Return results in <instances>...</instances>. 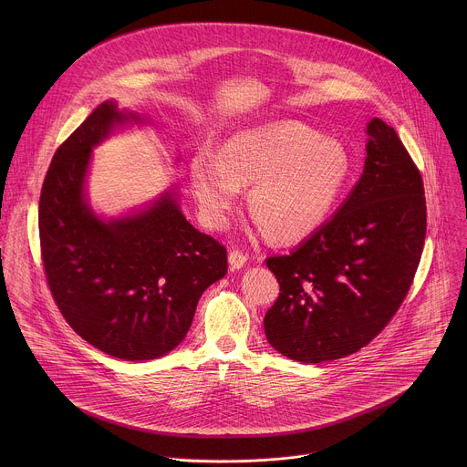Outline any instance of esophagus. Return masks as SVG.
I'll return each instance as SVG.
<instances>
[{
	"label": "esophagus",
	"mask_w": 467,
	"mask_h": 467,
	"mask_svg": "<svg viewBox=\"0 0 467 467\" xmlns=\"http://www.w3.org/2000/svg\"><path fill=\"white\" fill-rule=\"evenodd\" d=\"M228 261H230V266L234 267V269H239V267H243L246 265L248 255H246L244 252H241V250H232V252L228 254Z\"/></svg>",
	"instance_id": "1"
}]
</instances>
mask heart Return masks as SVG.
<instances>
[{
    "mask_svg": "<svg viewBox=\"0 0 467 467\" xmlns=\"http://www.w3.org/2000/svg\"><path fill=\"white\" fill-rule=\"evenodd\" d=\"M348 174L341 141L291 120L234 134L221 154L202 147L191 161V183L210 226H224L243 187L254 182L250 212L278 241L320 228Z\"/></svg>",
    "mask_w": 467,
    "mask_h": 467,
    "instance_id": "heart-1",
    "label": "heart"
}]
</instances>
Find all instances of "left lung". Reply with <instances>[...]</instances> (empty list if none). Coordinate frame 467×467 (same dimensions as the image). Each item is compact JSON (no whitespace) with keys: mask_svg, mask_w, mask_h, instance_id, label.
<instances>
[{"mask_svg":"<svg viewBox=\"0 0 467 467\" xmlns=\"http://www.w3.org/2000/svg\"><path fill=\"white\" fill-rule=\"evenodd\" d=\"M365 171L331 221L267 257L280 293L265 317L280 354L322 363L368 345L400 311L426 237L422 176L394 128L367 126Z\"/></svg>","mask_w":467,"mask_h":467,"instance_id":"8db88e82","label":"left lung"}]
</instances>
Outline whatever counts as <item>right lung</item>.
<instances>
[{
	"instance_id": "add662e5",
	"label": "right lung",
	"mask_w": 467,
	"mask_h": 467,
	"mask_svg": "<svg viewBox=\"0 0 467 467\" xmlns=\"http://www.w3.org/2000/svg\"><path fill=\"white\" fill-rule=\"evenodd\" d=\"M128 119L104 102L54 154L39 200L41 259L67 326L99 350L143 361L191 329L202 291L228 269L226 248L201 234L172 194L104 223L84 201L91 147Z\"/></svg>"
}]
</instances>
